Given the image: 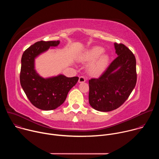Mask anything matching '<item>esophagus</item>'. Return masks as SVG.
I'll return each mask as SVG.
<instances>
[{
  "instance_id": "1",
  "label": "esophagus",
  "mask_w": 159,
  "mask_h": 159,
  "mask_svg": "<svg viewBox=\"0 0 159 159\" xmlns=\"http://www.w3.org/2000/svg\"><path fill=\"white\" fill-rule=\"evenodd\" d=\"M85 80H86V79L84 76H80L79 77V83H83V82H85Z\"/></svg>"
}]
</instances>
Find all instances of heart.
I'll list each match as a JSON object with an SVG mask.
<instances>
[{
	"mask_svg": "<svg viewBox=\"0 0 159 159\" xmlns=\"http://www.w3.org/2000/svg\"><path fill=\"white\" fill-rule=\"evenodd\" d=\"M104 49L100 47H94L85 52L80 56V60L84 62H91L89 66L90 71L98 74L104 70L109 63V57L106 54H102Z\"/></svg>",
	"mask_w": 159,
	"mask_h": 159,
	"instance_id": "b5f03b06",
	"label": "heart"
}]
</instances>
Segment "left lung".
Instances as JSON below:
<instances>
[{"instance_id":"obj_1","label":"left lung","mask_w":159,"mask_h":159,"mask_svg":"<svg viewBox=\"0 0 159 159\" xmlns=\"http://www.w3.org/2000/svg\"><path fill=\"white\" fill-rule=\"evenodd\" d=\"M114 44L118 57L98 79L89 80V102L99 111L118 108L128 98L137 83L134 55L123 44Z\"/></svg>"}]
</instances>
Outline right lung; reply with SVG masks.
<instances>
[{
  "label": "right lung",
  "mask_w": 159,
  "mask_h": 159,
  "mask_svg": "<svg viewBox=\"0 0 159 159\" xmlns=\"http://www.w3.org/2000/svg\"><path fill=\"white\" fill-rule=\"evenodd\" d=\"M60 41H40L31 45L22 54L20 83L33 106L41 110L55 109L65 101L69 90L79 77H66L60 74L44 79L36 71L35 58L50 47H57Z\"/></svg>",
  "instance_id": "obj_1"
}]
</instances>
